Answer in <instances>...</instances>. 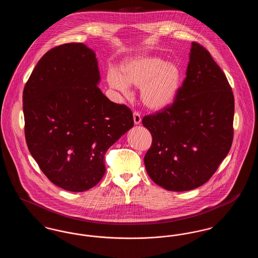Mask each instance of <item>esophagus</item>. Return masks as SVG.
Wrapping results in <instances>:
<instances>
[{
	"label": "esophagus",
	"mask_w": 258,
	"mask_h": 258,
	"mask_svg": "<svg viewBox=\"0 0 258 258\" xmlns=\"http://www.w3.org/2000/svg\"><path fill=\"white\" fill-rule=\"evenodd\" d=\"M134 121H135V124H139L141 123V116L138 112H134Z\"/></svg>",
	"instance_id": "1"
}]
</instances>
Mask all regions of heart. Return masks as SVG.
I'll return each instance as SVG.
<instances>
[{"label":"heart","instance_id":"heart-1","mask_svg":"<svg viewBox=\"0 0 258 258\" xmlns=\"http://www.w3.org/2000/svg\"><path fill=\"white\" fill-rule=\"evenodd\" d=\"M109 86L123 95L130 86L140 89V99L149 110H164L178 96L182 83L180 69L156 57H139L125 62L121 74L116 71L108 75Z\"/></svg>","mask_w":258,"mask_h":258}]
</instances>
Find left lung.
<instances>
[{
    "label": "left lung",
    "instance_id": "left-lung-1",
    "mask_svg": "<svg viewBox=\"0 0 258 258\" xmlns=\"http://www.w3.org/2000/svg\"><path fill=\"white\" fill-rule=\"evenodd\" d=\"M186 77L171 105L145 116L153 137L144 163L150 178L171 191L205 184L233 140L234 96L208 50L191 43Z\"/></svg>",
    "mask_w": 258,
    "mask_h": 258
}]
</instances>
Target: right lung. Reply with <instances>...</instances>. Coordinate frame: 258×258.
<instances>
[{
	"label": "right lung",
	"instance_id": "1",
	"mask_svg": "<svg viewBox=\"0 0 258 258\" xmlns=\"http://www.w3.org/2000/svg\"><path fill=\"white\" fill-rule=\"evenodd\" d=\"M99 81L95 52L73 42L45 53L25 85L29 151L50 181L69 191L98 184L106 151L134 126L133 112L106 98Z\"/></svg>",
	"mask_w": 258,
	"mask_h": 258
}]
</instances>
